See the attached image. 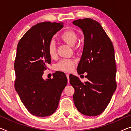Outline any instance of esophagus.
I'll return each instance as SVG.
<instances>
[{
    "instance_id": "obj_1",
    "label": "esophagus",
    "mask_w": 131,
    "mask_h": 131,
    "mask_svg": "<svg viewBox=\"0 0 131 131\" xmlns=\"http://www.w3.org/2000/svg\"><path fill=\"white\" fill-rule=\"evenodd\" d=\"M66 77H67V78L68 83H69V74H66Z\"/></svg>"
}]
</instances>
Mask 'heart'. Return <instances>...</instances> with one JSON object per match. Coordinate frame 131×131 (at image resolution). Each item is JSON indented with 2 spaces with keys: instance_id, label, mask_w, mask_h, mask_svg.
I'll list each match as a JSON object with an SVG mask.
<instances>
[{
  "instance_id": "obj_1",
  "label": "heart",
  "mask_w": 131,
  "mask_h": 131,
  "mask_svg": "<svg viewBox=\"0 0 131 131\" xmlns=\"http://www.w3.org/2000/svg\"><path fill=\"white\" fill-rule=\"evenodd\" d=\"M60 38L70 45L73 46V48L75 51H78L79 49V44H75L78 40V35L74 30H68L64 31L61 35ZM48 52L49 57L52 58H54L57 57V46L55 42L53 40H50L48 45ZM76 63V61L74 59L64 58L57 63L55 67L58 70L69 72L73 69Z\"/></svg>"
}]
</instances>
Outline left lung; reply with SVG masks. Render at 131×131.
<instances>
[{
    "label": "left lung",
    "instance_id": "left-lung-1",
    "mask_svg": "<svg viewBox=\"0 0 131 131\" xmlns=\"http://www.w3.org/2000/svg\"><path fill=\"white\" fill-rule=\"evenodd\" d=\"M85 36L82 58L78 66L79 74L87 72L88 81L70 75V83L75 92V106L84 115L96 116L102 113L110 103L117 87L114 50L108 35L97 21L91 18L73 22Z\"/></svg>",
    "mask_w": 131,
    "mask_h": 131
}]
</instances>
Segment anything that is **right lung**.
Segmentation results:
<instances>
[{
  "instance_id": "1",
  "label": "right lung",
  "mask_w": 131,
  "mask_h": 131,
  "mask_svg": "<svg viewBox=\"0 0 131 131\" xmlns=\"http://www.w3.org/2000/svg\"><path fill=\"white\" fill-rule=\"evenodd\" d=\"M63 26V23H38L24 34L17 45L14 86L26 108L37 117H46L55 112L67 83L62 72L54 73L53 79L42 78L46 66L51 62L48 45Z\"/></svg>"
}]
</instances>
